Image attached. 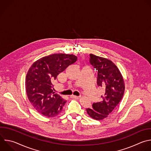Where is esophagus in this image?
<instances>
[{
  "instance_id": "1",
  "label": "esophagus",
  "mask_w": 151,
  "mask_h": 151,
  "mask_svg": "<svg viewBox=\"0 0 151 151\" xmlns=\"http://www.w3.org/2000/svg\"><path fill=\"white\" fill-rule=\"evenodd\" d=\"M71 97H72V98H75V99H79V98H80V96H76V95H71Z\"/></svg>"
}]
</instances>
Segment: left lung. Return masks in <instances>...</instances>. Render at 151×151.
I'll return each instance as SVG.
<instances>
[{
    "mask_svg": "<svg viewBox=\"0 0 151 151\" xmlns=\"http://www.w3.org/2000/svg\"><path fill=\"white\" fill-rule=\"evenodd\" d=\"M90 63L98 70L97 85L105 90L103 101L86 109L88 114L96 120L108 117L122 100L125 86L123 76L116 65L107 59L90 54Z\"/></svg>",
    "mask_w": 151,
    "mask_h": 151,
    "instance_id": "1",
    "label": "left lung"
}]
</instances>
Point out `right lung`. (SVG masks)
<instances>
[{"label":"right lung","mask_w":151,"mask_h":151,"mask_svg":"<svg viewBox=\"0 0 151 151\" xmlns=\"http://www.w3.org/2000/svg\"><path fill=\"white\" fill-rule=\"evenodd\" d=\"M73 55L53 54L32 63L25 78V89L33 107L47 117L59 115L66 101L55 93L53 82L58 75L77 60Z\"/></svg>","instance_id":"right-lung-1"}]
</instances>
